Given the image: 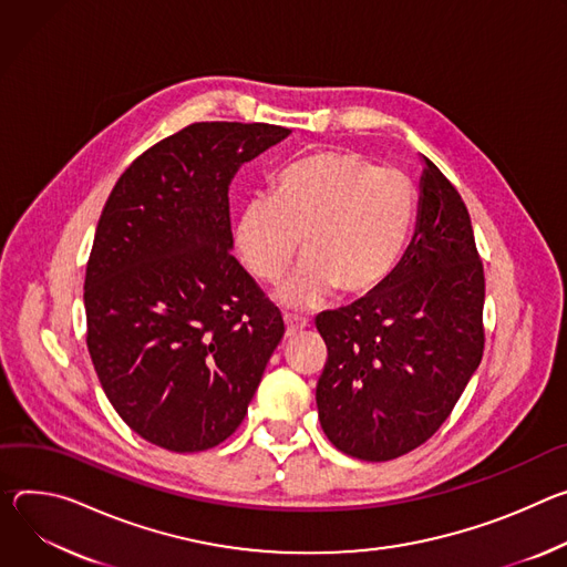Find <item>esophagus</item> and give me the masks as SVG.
I'll list each match as a JSON object with an SVG mask.
<instances>
[{
  "mask_svg": "<svg viewBox=\"0 0 567 567\" xmlns=\"http://www.w3.org/2000/svg\"><path fill=\"white\" fill-rule=\"evenodd\" d=\"M284 322H286V338L297 336V333L306 327V320H299V318H295V316H286Z\"/></svg>",
  "mask_w": 567,
  "mask_h": 567,
  "instance_id": "34e87169",
  "label": "esophagus"
}]
</instances>
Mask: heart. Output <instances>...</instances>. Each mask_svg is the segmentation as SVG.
Masks as SVG:
<instances>
[{"mask_svg":"<svg viewBox=\"0 0 567 567\" xmlns=\"http://www.w3.org/2000/svg\"><path fill=\"white\" fill-rule=\"evenodd\" d=\"M414 214L408 177L351 151H320L288 164L268 196L245 203L236 251L261 281H279L301 240L303 264L279 288L290 308H318L336 290L364 297L399 266Z\"/></svg>","mask_w":567,"mask_h":567,"instance_id":"heart-1","label":"heart"}]
</instances>
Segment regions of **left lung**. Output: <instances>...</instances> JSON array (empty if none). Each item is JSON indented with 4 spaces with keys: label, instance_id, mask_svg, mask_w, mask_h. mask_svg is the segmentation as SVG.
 Masks as SVG:
<instances>
[{
    "label": "left lung",
    "instance_id": "left-lung-1",
    "mask_svg": "<svg viewBox=\"0 0 567 567\" xmlns=\"http://www.w3.org/2000/svg\"><path fill=\"white\" fill-rule=\"evenodd\" d=\"M414 236L388 281L316 327L329 358L318 414L358 460L401 457L439 430L484 351V270L457 188L423 157Z\"/></svg>",
    "mask_w": 567,
    "mask_h": 567
}]
</instances>
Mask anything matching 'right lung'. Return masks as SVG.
Here are the masks:
<instances>
[{
	"instance_id": "right-lung-1",
	"label": "right lung",
	"mask_w": 567,
	"mask_h": 567,
	"mask_svg": "<svg viewBox=\"0 0 567 567\" xmlns=\"http://www.w3.org/2000/svg\"><path fill=\"white\" fill-rule=\"evenodd\" d=\"M290 135L270 123H192L114 184L85 272L101 388L146 442L198 453L240 425L284 338L279 308L231 257L229 184Z\"/></svg>"
}]
</instances>
